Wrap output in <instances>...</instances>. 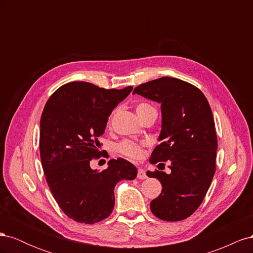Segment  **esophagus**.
Returning <instances> with one entry per match:
<instances>
[{
  "instance_id": "obj_1",
  "label": "esophagus",
  "mask_w": 253,
  "mask_h": 253,
  "mask_svg": "<svg viewBox=\"0 0 253 253\" xmlns=\"http://www.w3.org/2000/svg\"><path fill=\"white\" fill-rule=\"evenodd\" d=\"M137 177L139 179H145L147 178V174H145V171L143 169H138V173H137Z\"/></svg>"
}]
</instances>
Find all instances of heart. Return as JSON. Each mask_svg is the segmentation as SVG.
<instances>
[{
    "instance_id": "1",
    "label": "heart",
    "mask_w": 253,
    "mask_h": 253,
    "mask_svg": "<svg viewBox=\"0 0 253 253\" xmlns=\"http://www.w3.org/2000/svg\"><path fill=\"white\" fill-rule=\"evenodd\" d=\"M152 109V106L147 104V103H139L136 106V112L137 115L141 114L145 110ZM111 121V119H110ZM119 152L121 154H124L129 158H139L142 155V149H141V144L136 143L134 141H129L126 140L124 142H121L118 147Z\"/></svg>"
}]
</instances>
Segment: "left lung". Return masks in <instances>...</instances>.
Here are the masks:
<instances>
[{
	"instance_id": "left-lung-1",
	"label": "left lung",
	"mask_w": 253,
	"mask_h": 253,
	"mask_svg": "<svg viewBox=\"0 0 253 253\" xmlns=\"http://www.w3.org/2000/svg\"><path fill=\"white\" fill-rule=\"evenodd\" d=\"M133 94L162 104L160 144L150 163L171 164L170 174L147 172L163 186L151 211L167 221L185 219L201 206L215 173L217 137L208 100L192 84L170 77L140 84Z\"/></svg>"
}]
</instances>
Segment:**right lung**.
Here are the masks:
<instances>
[{"instance_id":"right-lung-1","label":"right lung","mask_w":253,"mask_h":253,"mask_svg":"<svg viewBox=\"0 0 253 253\" xmlns=\"http://www.w3.org/2000/svg\"><path fill=\"white\" fill-rule=\"evenodd\" d=\"M132 89H105L75 81L58 88L44 106L40 121L43 171L61 210L78 223L95 224L110 216L116 183L137 176L136 167L124 158L111 159L103 171L89 166L91 158L101 155L98 138L109 116Z\"/></svg>"}]
</instances>
